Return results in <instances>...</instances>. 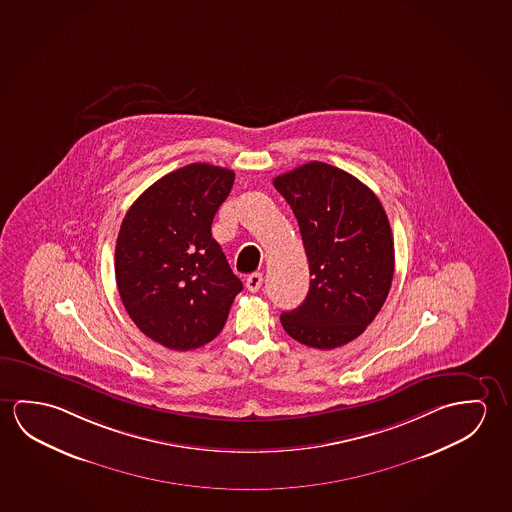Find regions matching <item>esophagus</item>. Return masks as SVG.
<instances>
[{"mask_svg":"<svg viewBox=\"0 0 512 512\" xmlns=\"http://www.w3.org/2000/svg\"><path fill=\"white\" fill-rule=\"evenodd\" d=\"M261 283H263V276H261V274H252V276L245 279V286H247V290L252 293H256L260 290Z\"/></svg>","mask_w":512,"mask_h":512,"instance_id":"34e87169","label":"esophagus"}]
</instances>
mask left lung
Wrapping results in <instances>:
<instances>
[{"label": "left lung", "instance_id": "1", "mask_svg": "<svg viewBox=\"0 0 512 512\" xmlns=\"http://www.w3.org/2000/svg\"><path fill=\"white\" fill-rule=\"evenodd\" d=\"M299 222L309 292L284 311L293 340L331 350L356 340L390 293L395 249L390 220L370 188L349 172L309 162L274 179Z\"/></svg>", "mask_w": 512, "mask_h": 512}]
</instances>
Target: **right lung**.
Returning <instances> with one entry per match:
<instances>
[{
    "instance_id": "right-lung-1",
    "label": "right lung",
    "mask_w": 512,
    "mask_h": 512,
    "mask_svg": "<svg viewBox=\"0 0 512 512\" xmlns=\"http://www.w3.org/2000/svg\"><path fill=\"white\" fill-rule=\"evenodd\" d=\"M235 172L190 163L158 179L131 204L115 245L122 304L147 338L199 349L222 331L242 281L211 238Z\"/></svg>"
}]
</instances>
